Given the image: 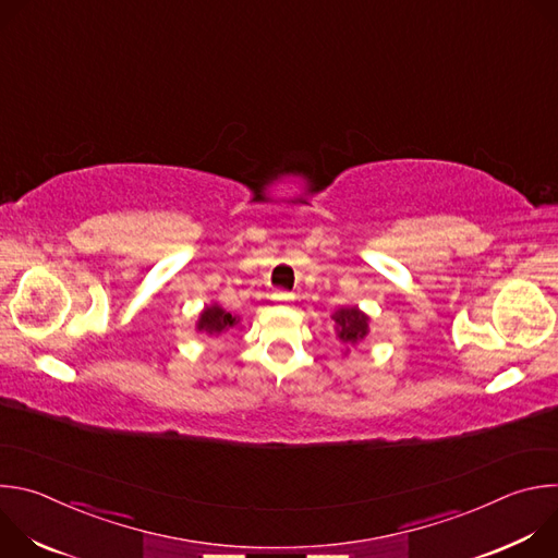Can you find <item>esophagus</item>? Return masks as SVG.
Masks as SVG:
<instances>
[{
  "mask_svg": "<svg viewBox=\"0 0 558 558\" xmlns=\"http://www.w3.org/2000/svg\"><path fill=\"white\" fill-rule=\"evenodd\" d=\"M271 298H274L276 302H289V300H293V293H289V291H276Z\"/></svg>",
  "mask_w": 558,
  "mask_h": 558,
  "instance_id": "obj_1",
  "label": "esophagus"
}]
</instances>
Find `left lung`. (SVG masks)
<instances>
[{"instance_id": "1", "label": "left lung", "mask_w": 558, "mask_h": 558, "mask_svg": "<svg viewBox=\"0 0 558 558\" xmlns=\"http://www.w3.org/2000/svg\"><path fill=\"white\" fill-rule=\"evenodd\" d=\"M331 320L336 323V333L342 344H360L368 336V315L362 313L357 306H342L338 308Z\"/></svg>"}]
</instances>
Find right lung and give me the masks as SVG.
Listing matches in <instances>:
<instances>
[{
	"label": "right lung",
	"instance_id": "obj_1",
	"mask_svg": "<svg viewBox=\"0 0 558 558\" xmlns=\"http://www.w3.org/2000/svg\"><path fill=\"white\" fill-rule=\"evenodd\" d=\"M241 317L227 313L220 304H209L201 311L198 323H196V331H203L207 336H220L233 327H238Z\"/></svg>",
	"mask_w": 558,
	"mask_h": 558
}]
</instances>
